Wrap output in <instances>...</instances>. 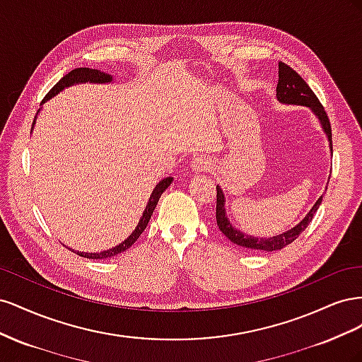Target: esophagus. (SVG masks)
<instances>
[{"label":"esophagus","instance_id":"obj_1","mask_svg":"<svg viewBox=\"0 0 362 362\" xmlns=\"http://www.w3.org/2000/svg\"><path fill=\"white\" fill-rule=\"evenodd\" d=\"M192 169L194 172H206V170L211 169V163H210V160L205 158V157H196L192 161Z\"/></svg>","mask_w":362,"mask_h":362}]
</instances>
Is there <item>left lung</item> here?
I'll return each mask as SVG.
<instances>
[{
	"label": "left lung",
	"instance_id": "8db88e82",
	"mask_svg": "<svg viewBox=\"0 0 362 362\" xmlns=\"http://www.w3.org/2000/svg\"><path fill=\"white\" fill-rule=\"evenodd\" d=\"M279 80L276 86V96L278 100L284 104H294V105H306L310 107L311 110L317 115V117L320 119V124L325 129V133L329 139V145L332 149V129H331V122L329 117H327L325 107L320 104L319 98L315 96V93L311 90V87L306 84V81L302 78V76L296 72L293 68H290L288 64L279 62ZM320 196L319 201L314 204V206L310 210V213L306 214V217L300 223L296 225L290 231L270 237V238H258V237H252L246 235L243 233H240L238 229H235L231 223H229L226 213H225V198L222 189L217 187V198H216V222L221 231L228 237V240H231L234 245H238L242 247H246L249 250H257V252H272V250H278L286 247L287 245L293 243L296 238H298L302 231H305L306 226H308L313 222V217L319 210V206L322 204Z\"/></svg>",
	"mask_w": 362,
	"mask_h": 362
}]
</instances>
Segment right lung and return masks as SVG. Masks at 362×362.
<instances>
[{
	"label": "right lung",
	"mask_w": 362,
	"mask_h": 362,
	"mask_svg": "<svg viewBox=\"0 0 362 362\" xmlns=\"http://www.w3.org/2000/svg\"><path fill=\"white\" fill-rule=\"evenodd\" d=\"M86 81H90V83H108V81H112V76L108 75V74H105V72L96 71V69H90V68H76V69L71 71L69 74L64 75L63 78H62L56 86L52 87V89L47 93V96L42 100V104L45 103V101H48L49 98H52L54 95H57L59 92H62V90L64 89V87L76 84V83H86ZM172 180H173V178H170V177H169V178H164L163 181H160V182L156 185V189H154V192H152V194H151L149 202H148V205H146V208H145L144 216H141L137 228L134 229V233L131 234V235L125 240V242H122V243H120V245L116 246V247H112V249H108V250L100 252V254H84V252H76V255L84 257V258H89V259H105V258L115 257V255L120 254V252H124V250H127L128 247L133 246V245L136 243V240L140 237V234L145 231L146 225L149 223V218H151L152 213H154L156 206H157V204H158L160 196L163 194L164 190H166V189L169 187Z\"/></svg>",
	"instance_id": "right-lung-1"
}]
</instances>
